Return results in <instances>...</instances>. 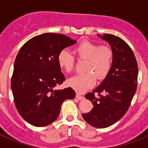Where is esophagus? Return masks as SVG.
Segmentation results:
<instances>
[{"instance_id": "obj_1", "label": "esophagus", "mask_w": 148, "mask_h": 148, "mask_svg": "<svg viewBox=\"0 0 148 148\" xmlns=\"http://www.w3.org/2000/svg\"><path fill=\"white\" fill-rule=\"evenodd\" d=\"M75 98H76L77 99H78V100H82V99H84V96H82V95L79 93L76 94V95H75Z\"/></svg>"}]
</instances>
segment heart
Returning a JSON list of instances; mask_svg holds the SVG:
<instances>
[{
    "mask_svg": "<svg viewBox=\"0 0 148 148\" xmlns=\"http://www.w3.org/2000/svg\"><path fill=\"white\" fill-rule=\"evenodd\" d=\"M74 53L79 59L87 60L85 72L68 80L69 86L78 92H84L92 87L95 82V77L102 80L109 73L113 60V49L108 46H101L89 40L80 43L74 49ZM58 64L66 73L73 70L75 58L66 49L58 53Z\"/></svg>",
    "mask_w": 148,
    "mask_h": 148,
    "instance_id": "obj_1",
    "label": "heart"
}]
</instances>
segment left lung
<instances>
[{
  "label": "left lung",
  "instance_id": "1",
  "mask_svg": "<svg viewBox=\"0 0 148 148\" xmlns=\"http://www.w3.org/2000/svg\"><path fill=\"white\" fill-rule=\"evenodd\" d=\"M98 36L109 43L113 49V64L100 85L85 95L93 108L83 113L82 117L92 127L104 128L121 119L130 107L136 91L138 64L133 50L125 40L111 34Z\"/></svg>",
  "mask_w": 148,
  "mask_h": 148
}]
</instances>
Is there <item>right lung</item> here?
I'll return each instance as SVG.
<instances>
[{
	"mask_svg": "<svg viewBox=\"0 0 148 148\" xmlns=\"http://www.w3.org/2000/svg\"><path fill=\"white\" fill-rule=\"evenodd\" d=\"M76 42L62 34L44 33L29 39L18 52L11 87L18 113L30 125L44 127L53 123L62 103L75 98L71 87L55 88L65 81L58 53Z\"/></svg>",
	"mask_w": 148,
	"mask_h": 148,
	"instance_id": "obj_1",
	"label": "right lung"
}]
</instances>
